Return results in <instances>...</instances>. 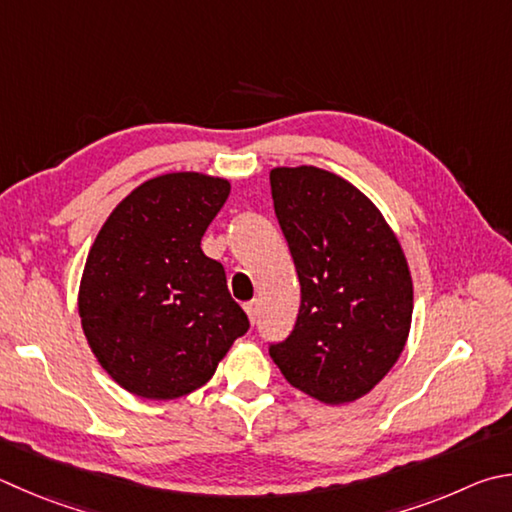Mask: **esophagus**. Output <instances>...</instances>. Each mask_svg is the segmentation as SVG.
Masks as SVG:
<instances>
[{
    "mask_svg": "<svg viewBox=\"0 0 512 512\" xmlns=\"http://www.w3.org/2000/svg\"><path fill=\"white\" fill-rule=\"evenodd\" d=\"M244 309H246V313H248V320L255 324V320H257V315H259V302H257V300H253V302H248V304L244 306Z\"/></svg>",
    "mask_w": 512,
    "mask_h": 512,
    "instance_id": "obj_1",
    "label": "esophagus"
}]
</instances>
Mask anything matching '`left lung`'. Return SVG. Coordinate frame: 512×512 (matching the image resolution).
<instances>
[{
    "instance_id": "left-lung-1",
    "label": "left lung",
    "mask_w": 512,
    "mask_h": 512,
    "mask_svg": "<svg viewBox=\"0 0 512 512\" xmlns=\"http://www.w3.org/2000/svg\"><path fill=\"white\" fill-rule=\"evenodd\" d=\"M275 215L302 304L271 358L295 389L327 405L369 394L410 336V266L385 217L356 185L313 165L271 170Z\"/></svg>"
}]
</instances>
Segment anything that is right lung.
<instances>
[{"mask_svg":"<svg viewBox=\"0 0 512 512\" xmlns=\"http://www.w3.org/2000/svg\"><path fill=\"white\" fill-rule=\"evenodd\" d=\"M230 183L201 172L145 181L118 203L87 255L82 331L102 369L129 394L172 401L208 383L248 318L201 237Z\"/></svg>","mask_w":512,"mask_h":512,"instance_id":"obj_1","label":"right lung"}]
</instances>
